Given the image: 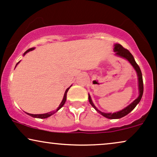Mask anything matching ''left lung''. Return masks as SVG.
Here are the masks:
<instances>
[{"label": "left lung", "instance_id": "1", "mask_svg": "<svg viewBox=\"0 0 157 157\" xmlns=\"http://www.w3.org/2000/svg\"><path fill=\"white\" fill-rule=\"evenodd\" d=\"M114 51H115V55L119 56L122 57V58L126 59L130 64H132V66L134 67V69H136L137 75H138V86H139V96L138 97V98H136V100L134 101L132 104H130L128 106H127L126 108H124V109L120 111V112H116V113H104L100 112V111L96 109V107L94 106L93 103L91 100V98L90 96V95H88V99H89V102L91 104L93 108L96 109L97 112L100 113L101 114L103 115V116L105 117L108 118V119H120L122 118L123 117L126 116L127 114H128L131 111L134 109V108L137 106V104L140 102V99L142 98L143 93H144V82H143V77H142V73L141 71H140V69L139 66L137 64V63L135 61V59L132 56V55L130 53V51H129L128 49L124 48H123L122 45H121L120 44H115L114 45Z\"/></svg>", "mask_w": 157, "mask_h": 157}]
</instances>
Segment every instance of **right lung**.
<instances>
[{
    "mask_svg": "<svg viewBox=\"0 0 157 157\" xmlns=\"http://www.w3.org/2000/svg\"><path fill=\"white\" fill-rule=\"evenodd\" d=\"M33 50H34V48H29V49H28V50H27V51H26L25 52V53H24V55H25L26 53H28L29 51H33ZM18 63H19V62H18ZM18 63L17 64V65L18 64ZM17 65H16V66H17ZM70 87H71V86H70ZM70 87H69V88H67V90H66V91H65L64 96V98H63L62 101H61V103L60 104V105H59V106L58 107V109H57V110H56V111H55V112H52L46 113V114H29V113H27V114H29V116L33 117L40 118V119H45V118H47V117H48L51 116V115L54 114V113H55L56 112H57V111H58L59 109H60L61 108V107H62L63 106H64V104H65V102H66V99H67V92H68L69 89L70 88Z\"/></svg>",
    "mask_w": 157,
    "mask_h": 157,
    "instance_id": "obj_1",
    "label": "right lung"
}]
</instances>
